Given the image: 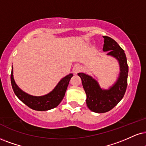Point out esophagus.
I'll use <instances>...</instances> for the list:
<instances>
[{
	"mask_svg": "<svg viewBox=\"0 0 146 146\" xmlns=\"http://www.w3.org/2000/svg\"><path fill=\"white\" fill-rule=\"evenodd\" d=\"M82 70V67L80 66H79V65H76V66H74L73 68V72L74 74H78V72H81Z\"/></svg>",
	"mask_w": 146,
	"mask_h": 146,
	"instance_id": "esophagus-1",
	"label": "esophagus"
}]
</instances>
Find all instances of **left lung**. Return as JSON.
I'll use <instances>...</instances> for the list:
<instances>
[{
	"mask_svg": "<svg viewBox=\"0 0 146 146\" xmlns=\"http://www.w3.org/2000/svg\"><path fill=\"white\" fill-rule=\"evenodd\" d=\"M103 51L107 55L118 61L120 72L116 81L108 89L100 87L98 82L92 76L84 73H78L86 95L87 105L89 110L96 113L107 112L114 108L123 99L127 87L129 67L124 50L114 39L104 36Z\"/></svg>",
	"mask_w": 146,
	"mask_h": 146,
	"instance_id": "1",
	"label": "left lung"
}]
</instances>
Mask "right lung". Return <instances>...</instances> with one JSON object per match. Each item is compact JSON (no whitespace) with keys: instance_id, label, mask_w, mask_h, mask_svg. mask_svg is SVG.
Instances as JSON below:
<instances>
[{"instance_id":"1","label":"right lung","mask_w":146,"mask_h":146,"mask_svg":"<svg viewBox=\"0 0 146 146\" xmlns=\"http://www.w3.org/2000/svg\"><path fill=\"white\" fill-rule=\"evenodd\" d=\"M73 76L72 74H69L61 79L55 87L48 94L42 96H33L23 91L15 83L13 78V70H11V81L13 90L16 96L23 104L32 110L37 111H46L57 107L64 99L68 84Z\"/></svg>"}]
</instances>
